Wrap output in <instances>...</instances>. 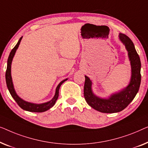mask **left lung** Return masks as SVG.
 Segmentation results:
<instances>
[{
	"mask_svg": "<svg viewBox=\"0 0 148 148\" xmlns=\"http://www.w3.org/2000/svg\"><path fill=\"white\" fill-rule=\"evenodd\" d=\"M119 39L128 51L132 68L130 84L120 92L111 95L108 99L96 96L92 90V81L85 76L84 96L86 103L93 109L105 113H117L123 110L132 102L138 92L141 83V61L133 41L126 35L119 33Z\"/></svg>",
	"mask_w": 148,
	"mask_h": 148,
	"instance_id": "obj_1",
	"label": "left lung"
}]
</instances>
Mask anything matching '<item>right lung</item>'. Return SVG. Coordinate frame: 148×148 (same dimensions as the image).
<instances>
[{"mask_svg": "<svg viewBox=\"0 0 148 148\" xmlns=\"http://www.w3.org/2000/svg\"><path fill=\"white\" fill-rule=\"evenodd\" d=\"M21 37L18 40V43H16V45L14 47V48L12 49L11 53L9 54V58H8L7 61V70H6V74H5V78H6V82H7V88L9 89L10 94L11 95L12 97L14 99V101L16 102V103L18 104V105L25 111H29V112H35V113H41V112L46 111L47 110L50 109L55 105L56 101H57L58 96H59V89L60 87L61 86L62 84L65 82L66 80H67L68 79L66 78L65 80H62V82H60L59 84L58 85V86L56 87V92L55 95L53 97V99L47 103H41V104H35L32 103H29V102H27L24 100H23L21 98H20L16 94L15 90H14L13 83H12V77H11V64L12 61V58H13L14 54L16 51V49L18 47V45L20 44L21 41L22 39Z\"/></svg>", "mask_w": 148, "mask_h": 148, "instance_id": "1", "label": "right lung"}]
</instances>
